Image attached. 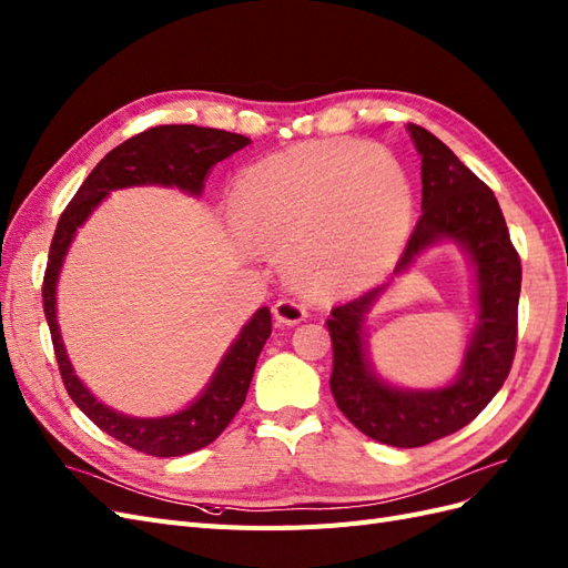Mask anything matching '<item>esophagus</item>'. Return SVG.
Instances as JSON below:
<instances>
[{
	"mask_svg": "<svg viewBox=\"0 0 568 568\" xmlns=\"http://www.w3.org/2000/svg\"><path fill=\"white\" fill-rule=\"evenodd\" d=\"M273 316L281 323L293 326V323H300L306 318V306L297 297H283L273 304Z\"/></svg>",
	"mask_w": 568,
	"mask_h": 568,
	"instance_id": "1",
	"label": "esophagus"
}]
</instances>
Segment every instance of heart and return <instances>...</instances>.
<instances>
[{
  "label": "heart",
  "instance_id": "b5f03b06",
  "mask_svg": "<svg viewBox=\"0 0 568 568\" xmlns=\"http://www.w3.org/2000/svg\"><path fill=\"white\" fill-rule=\"evenodd\" d=\"M240 229L285 250V268L312 290L364 281L397 256L414 197L381 144L321 140L258 159L233 190Z\"/></svg>",
  "mask_w": 568,
  "mask_h": 568
}]
</instances>
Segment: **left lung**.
I'll return each mask as SVG.
<instances>
[{"label": "left lung", "instance_id": "1", "mask_svg": "<svg viewBox=\"0 0 568 568\" xmlns=\"http://www.w3.org/2000/svg\"><path fill=\"white\" fill-rule=\"evenodd\" d=\"M409 135L420 154L424 197L420 219L395 273L407 271L420 252L437 242H457L476 268L478 321L455 381L437 390H402L374 374L362 331L366 312L387 283L331 312L326 321L333 339L331 393L337 409L364 435L393 447L440 440L488 407L514 362L521 295V258L493 190L426 128L409 123Z\"/></svg>", "mask_w": 568, "mask_h": 568}]
</instances>
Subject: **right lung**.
Returning a JSON list of instances; mask_svg holds the SVG:
<instances>
[{
  "label": "right lung",
  "instance_id": "right-lung-1",
  "mask_svg": "<svg viewBox=\"0 0 568 568\" xmlns=\"http://www.w3.org/2000/svg\"><path fill=\"white\" fill-rule=\"evenodd\" d=\"M252 140L237 133H225L219 128L200 125H156L111 150L100 164L92 169L85 183L78 187L69 206L57 223L52 237L50 258H47L42 304L47 326L52 333V345L61 381L67 385L71 399L78 404L97 428L116 437L119 443L144 452L150 457H183L214 443L216 437L231 424L247 397L254 366L271 335V312L262 306L237 339L225 352L216 374L204 387V393L190 407L161 418H135L109 409L97 399L88 387L73 374V366L61 343L57 323V281L61 273L63 256H67L75 231L88 221L111 190L133 185H166L190 192L197 197L202 194L206 173L225 156L247 148Z\"/></svg>",
  "mask_w": 568,
  "mask_h": 568
}]
</instances>
